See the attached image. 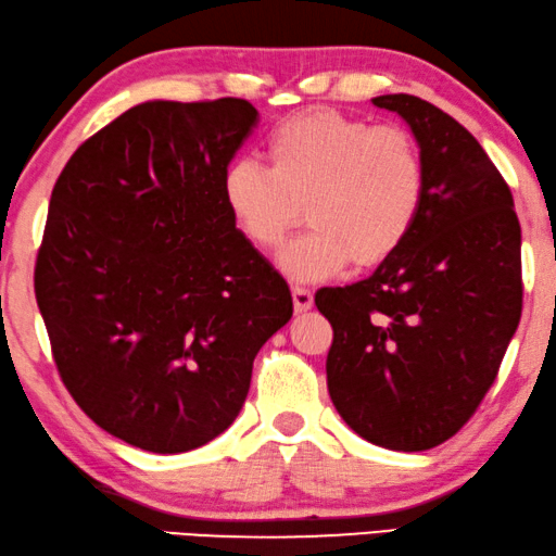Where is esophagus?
Instances as JSON below:
<instances>
[{
  "label": "esophagus",
  "instance_id": "34e87169",
  "mask_svg": "<svg viewBox=\"0 0 556 556\" xmlns=\"http://www.w3.org/2000/svg\"><path fill=\"white\" fill-rule=\"evenodd\" d=\"M292 300H294V309L296 312H307L312 307V302H315V296H312V289L309 287L294 285L292 287Z\"/></svg>",
  "mask_w": 556,
  "mask_h": 556
}]
</instances>
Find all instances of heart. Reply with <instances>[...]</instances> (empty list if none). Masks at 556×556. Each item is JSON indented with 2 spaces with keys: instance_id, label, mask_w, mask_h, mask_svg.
Here are the masks:
<instances>
[{
  "instance_id": "b5f03b06",
  "label": "heart",
  "mask_w": 556,
  "mask_h": 556,
  "mask_svg": "<svg viewBox=\"0 0 556 556\" xmlns=\"http://www.w3.org/2000/svg\"><path fill=\"white\" fill-rule=\"evenodd\" d=\"M269 166L237 159L224 170L226 208L256 249H277L302 208L309 229L279 256L294 279H323L350 262L375 267L410 237L426 201V161L395 125L338 111L281 121L267 140Z\"/></svg>"
}]
</instances>
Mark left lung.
<instances>
[{
  "label": "left lung",
  "instance_id": "left-lung-1",
  "mask_svg": "<svg viewBox=\"0 0 556 556\" xmlns=\"http://www.w3.org/2000/svg\"><path fill=\"white\" fill-rule=\"evenodd\" d=\"M372 105L410 125L426 201L370 277L315 294L332 325L327 390L365 441L428 451L468 424L519 327L521 226L509 184L464 125L405 92Z\"/></svg>",
  "mask_w": 556,
  "mask_h": 556
}]
</instances>
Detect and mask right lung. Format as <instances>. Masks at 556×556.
Wrapping results in <instances>:
<instances>
[{"mask_svg":"<svg viewBox=\"0 0 556 556\" xmlns=\"http://www.w3.org/2000/svg\"><path fill=\"white\" fill-rule=\"evenodd\" d=\"M260 121L241 98L130 108L62 168L35 262L54 365L121 441L184 453L239 416L264 342L292 317L285 277L224 201Z\"/></svg>","mask_w":556,"mask_h":556,"instance_id":"obj_1","label":"right lung"}]
</instances>
